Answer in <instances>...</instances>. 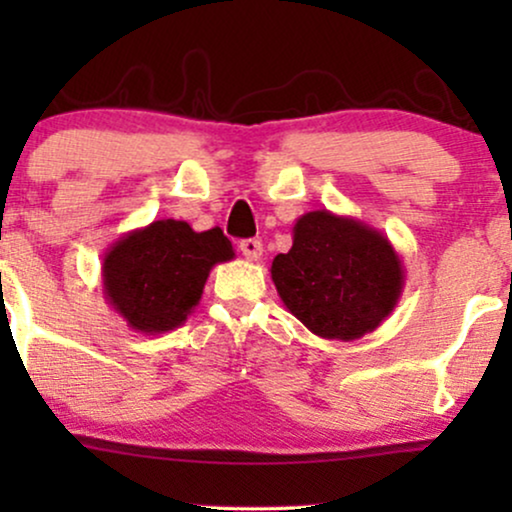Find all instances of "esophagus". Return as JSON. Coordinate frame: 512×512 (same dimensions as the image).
I'll return each mask as SVG.
<instances>
[{
  "label": "esophagus",
  "mask_w": 512,
  "mask_h": 512,
  "mask_svg": "<svg viewBox=\"0 0 512 512\" xmlns=\"http://www.w3.org/2000/svg\"><path fill=\"white\" fill-rule=\"evenodd\" d=\"M240 252H243V255H245V260L257 262L262 257V243L257 238L240 240Z\"/></svg>",
  "instance_id": "34e87169"
}]
</instances>
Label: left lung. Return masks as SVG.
Returning <instances> with one entry per match:
<instances>
[{
    "label": "left lung",
    "instance_id": "obj_1",
    "mask_svg": "<svg viewBox=\"0 0 512 512\" xmlns=\"http://www.w3.org/2000/svg\"><path fill=\"white\" fill-rule=\"evenodd\" d=\"M286 310L322 339L354 342L378 330L404 289L402 257L387 236L351 216L317 209L293 226V245L272 262Z\"/></svg>",
    "mask_w": 512,
    "mask_h": 512
}]
</instances>
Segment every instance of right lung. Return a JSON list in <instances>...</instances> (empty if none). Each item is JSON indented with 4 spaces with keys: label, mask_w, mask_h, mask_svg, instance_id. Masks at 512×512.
<instances>
[{
    "label": "right lung",
    "mask_w": 512,
    "mask_h": 512,
    "mask_svg": "<svg viewBox=\"0 0 512 512\" xmlns=\"http://www.w3.org/2000/svg\"><path fill=\"white\" fill-rule=\"evenodd\" d=\"M236 257L221 228L161 219L117 238L103 255V293L134 332L163 334L197 308L214 264Z\"/></svg>",
    "instance_id": "right-lung-1"
}]
</instances>
